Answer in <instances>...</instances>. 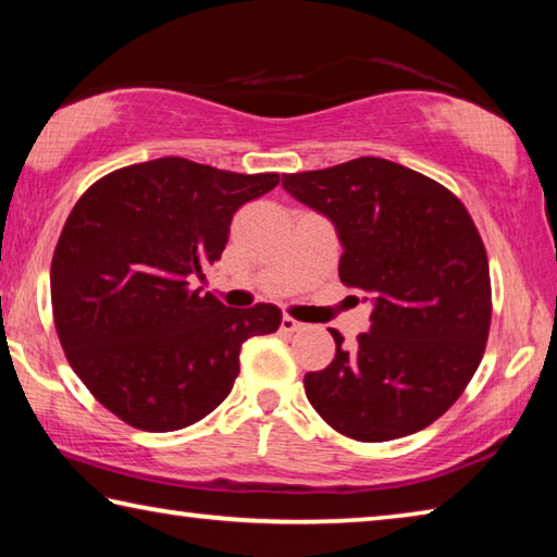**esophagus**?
I'll use <instances>...</instances> for the list:
<instances>
[{
    "mask_svg": "<svg viewBox=\"0 0 557 557\" xmlns=\"http://www.w3.org/2000/svg\"><path fill=\"white\" fill-rule=\"evenodd\" d=\"M280 329H282V332H285V334H295V332H299V329H301V322H297V319H292V317H282V322H280Z\"/></svg>",
    "mask_w": 557,
    "mask_h": 557,
    "instance_id": "obj_1",
    "label": "esophagus"
}]
</instances>
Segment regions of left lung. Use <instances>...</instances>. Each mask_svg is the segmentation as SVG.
Wrapping results in <instances>:
<instances>
[{"label": "left lung", "instance_id": "8db88e82", "mask_svg": "<svg viewBox=\"0 0 557 557\" xmlns=\"http://www.w3.org/2000/svg\"><path fill=\"white\" fill-rule=\"evenodd\" d=\"M282 186L334 223L338 277L373 305L354 351L332 329L334 361L305 375L312 408L358 442L432 425L476 373L492 324L486 250L465 203L381 157L282 174Z\"/></svg>", "mask_w": 557, "mask_h": 557}]
</instances>
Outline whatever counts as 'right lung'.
Returning a JSON list of instances; mask_svg holds the SVG:
<instances>
[{"label":"right lung","mask_w":557,"mask_h":557,"mask_svg":"<svg viewBox=\"0 0 557 557\" xmlns=\"http://www.w3.org/2000/svg\"><path fill=\"white\" fill-rule=\"evenodd\" d=\"M280 174H235L182 157L122 166L92 184L51 262L53 322L71 369L127 425L172 432L228 398L250 336L275 305L231 309L194 277L221 260L233 213Z\"/></svg>","instance_id":"right-lung-1"}]
</instances>
